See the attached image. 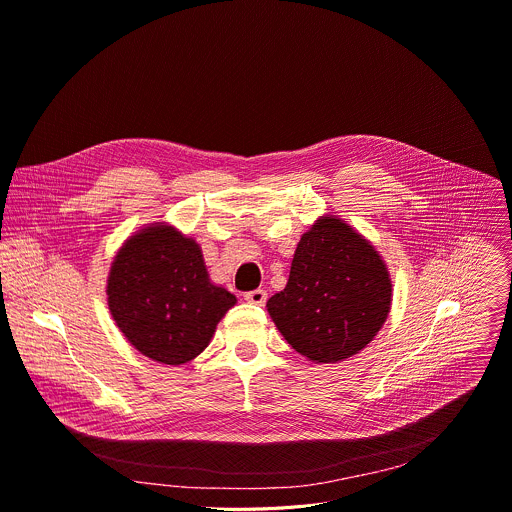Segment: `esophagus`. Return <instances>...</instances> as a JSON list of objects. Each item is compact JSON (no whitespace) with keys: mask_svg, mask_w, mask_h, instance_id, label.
<instances>
[{"mask_svg":"<svg viewBox=\"0 0 512 512\" xmlns=\"http://www.w3.org/2000/svg\"><path fill=\"white\" fill-rule=\"evenodd\" d=\"M245 300L249 304H255V306H263L265 300H267V292L265 290H253V292H247L245 294Z\"/></svg>","mask_w":512,"mask_h":512,"instance_id":"34e87169","label":"esophagus"}]
</instances>
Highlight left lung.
Returning <instances> with one entry per match:
<instances>
[{
	"label": "left lung",
	"instance_id": "1",
	"mask_svg": "<svg viewBox=\"0 0 512 512\" xmlns=\"http://www.w3.org/2000/svg\"><path fill=\"white\" fill-rule=\"evenodd\" d=\"M392 308L380 251L335 214L302 235L286 288L267 300L284 339L312 363H337L365 349Z\"/></svg>",
	"mask_w": 512,
	"mask_h": 512
}]
</instances>
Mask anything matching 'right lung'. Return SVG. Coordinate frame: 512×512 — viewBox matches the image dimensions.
Returning <instances> with one entry per match:
<instances>
[{
	"label": "right lung",
	"mask_w": 512,
	"mask_h": 512,
	"mask_svg": "<svg viewBox=\"0 0 512 512\" xmlns=\"http://www.w3.org/2000/svg\"><path fill=\"white\" fill-rule=\"evenodd\" d=\"M108 308L126 341L163 365L196 359L237 296L214 284L202 247L169 222L136 230L108 273Z\"/></svg>",
	"instance_id": "right-lung-1"
}]
</instances>
